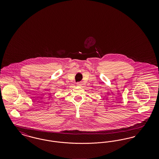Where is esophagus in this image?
<instances>
[{"label": "esophagus", "instance_id": "34e87169", "mask_svg": "<svg viewBox=\"0 0 159 159\" xmlns=\"http://www.w3.org/2000/svg\"><path fill=\"white\" fill-rule=\"evenodd\" d=\"M77 85L79 86H82V83L79 82V83H77Z\"/></svg>", "mask_w": 159, "mask_h": 159}]
</instances>
